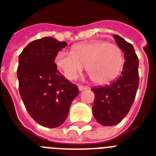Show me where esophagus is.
<instances>
[{"label": "esophagus", "mask_w": 156, "mask_h": 156, "mask_svg": "<svg viewBox=\"0 0 156 156\" xmlns=\"http://www.w3.org/2000/svg\"><path fill=\"white\" fill-rule=\"evenodd\" d=\"M78 89L80 91H83V90H86V89H88V86H82V85H78Z\"/></svg>", "instance_id": "1"}]
</instances>
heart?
<instances>
[{"label": "heart", "instance_id": "b5f03b06", "mask_svg": "<svg viewBox=\"0 0 156 156\" xmlns=\"http://www.w3.org/2000/svg\"><path fill=\"white\" fill-rule=\"evenodd\" d=\"M55 63L68 80H74L86 66L95 83L106 84L117 77L124 65L123 52L118 46L95 40L75 46L72 52L61 51Z\"/></svg>", "mask_w": 156, "mask_h": 156}]
</instances>
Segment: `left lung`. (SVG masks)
<instances>
[{
  "instance_id": "8db88e82",
  "label": "left lung",
  "mask_w": 156,
  "mask_h": 156,
  "mask_svg": "<svg viewBox=\"0 0 156 156\" xmlns=\"http://www.w3.org/2000/svg\"><path fill=\"white\" fill-rule=\"evenodd\" d=\"M113 38L125 56L121 74L108 86L91 88L95 94L93 114L105 126L117 125L129 113L139 86V59L133 46L117 35Z\"/></svg>"
}]
</instances>
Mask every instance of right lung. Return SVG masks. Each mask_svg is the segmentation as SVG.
<instances>
[{
    "label": "right lung",
    "mask_w": 156,
    "mask_h": 156,
    "mask_svg": "<svg viewBox=\"0 0 156 156\" xmlns=\"http://www.w3.org/2000/svg\"><path fill=\"white\" fill-rule=\"evenodd\" d=\"M66 46V42L44 37L31 42L19 55L17 78L23 105L35 121L50 129L63 124L79 94L55 63L56 55Z\"/></svg>",
    "instance_id": "right-lung-1"
}]
</instances>
